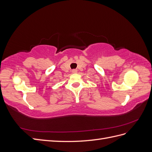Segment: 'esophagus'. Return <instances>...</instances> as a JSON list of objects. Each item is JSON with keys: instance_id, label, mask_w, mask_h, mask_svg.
Here are the masks:
<instances>
[{"instance_id": "34e87169", "label": "esophagus", "mask_w": 152, "mask_h": 152, "mask_svg": "<svg viewBox=\"0 0 152 152\" xmlns=\"http://www.w3.org/2000/svg\"><path fill=\"white\" fill-rule=\"evenodd\" d=\"M72 72L73 73H75L77 72V70H73L72 71Z\"/></svg>"}]
</instances>
